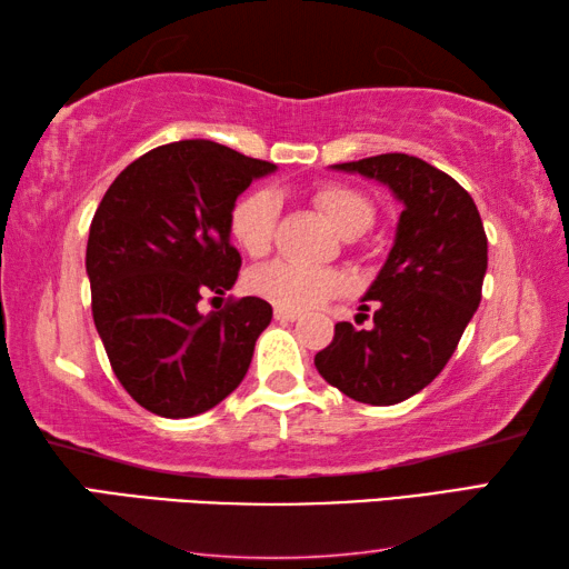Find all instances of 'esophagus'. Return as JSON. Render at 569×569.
Returning <instances> with one entry per match:
<instances>
[{
  "label": "esophagus",
  "mask_w": 569,
  "mask_h": 569,
  "mask_svg": "<svg viewBox=\"0 0 569 569\" xmlns=\"http://www.w3.org/2000/svg\"><path fill=\"white\" fill-rule=\"evenodd\" d=\"M273 316H276V321H281V323H293L298 319L296 311H288V308H278V306H276Z\"/></svg>",
  "instance_id": "1"
}]
</instances>
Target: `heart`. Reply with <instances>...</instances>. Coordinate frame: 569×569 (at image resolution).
<instances>
[{
	"mask_svg": "<svg viewBox=\"0 0 569 569\" xmlns=\"http://www.w3.org/2000/svg\"><path fill=\"white\" fill-rule=\"evenodd\" d=\"M316 206L323 210L329 223L343 238L366 233L373 223V206L363 192L346 186H323L316 190ZM278 218V196L268 188L250 190L233 206L230 236L248 256L268 253ZM343 278L329 268H311L288 261H276L253 268L246 278V288L268 303L288 311H311L343 291Z\"/></svg>",
	"mask_w": 569,
	"mask_h": 569,
	"instance_id": "obj_1",
	"label": "heart"
}]
</instances>
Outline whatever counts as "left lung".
Wrapping results in <instances>:
<instances>
[{
	"instance_id": "8db88e82",
	"label": "left lung",
	"mask_w": 569,
	"mask_h": 569,
	"mask_svg": "<svg viewBox=\"0 0 569 569\" xmlns=\"http://www.w3.org/2000/svg\"><path fill=\"white\" fill-rule=\"evenodd\" d=\"M331 168L381 182L403 210L387 261L361 298V311L377 306L373 326L336 323L313 363L349 399L391 407L439 377L479 308L485 226L469 192L421 158L387 152Z\"/></svg>"
}]
</instances>
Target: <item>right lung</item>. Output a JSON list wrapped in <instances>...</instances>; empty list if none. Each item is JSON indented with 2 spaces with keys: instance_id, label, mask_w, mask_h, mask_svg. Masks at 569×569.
Returning <instances> with one entry per match:
<instances>
[{
  "instance_id": "1",
  "label": "right lung",
  "mask_w": 569,
  "mask_h": 569,
  "mask_svg": "<svg viewBox=\"0 0 569 569\" xmlns=\"http://www.w3.org/2000/svg\"><path fill=\"white\" fill-rule=\"evenodd\" d=\"M273 170L213 140H180L130 162L98 206L84 256L94 329L124 391L158 417H196L236 391L273 319L256 296L198 308L233 288L230 213Z\"/></svg>"
}]
</instances>
